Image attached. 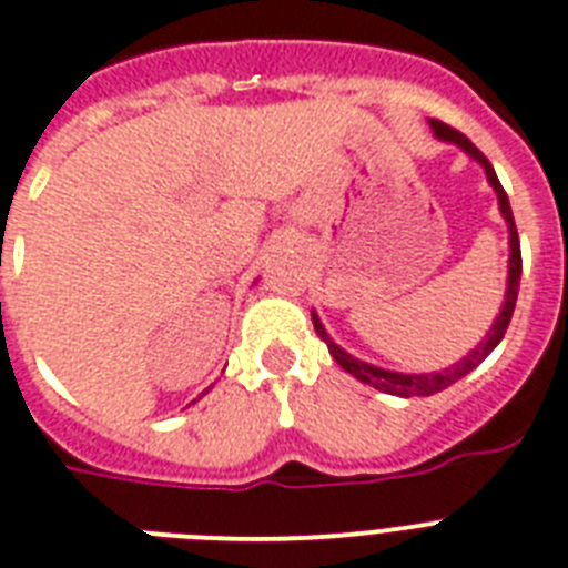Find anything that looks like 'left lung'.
<instances>
[{
    "mask_svg": "<svg viewBox=\"0 0 568 568\" xmlns=\"http://www.w3.org/2000/svg\"><path fill=\"white\" fill-rule=\"evenodd\" d=\"M428 124H432V133H435L437 140L458 145V149L464 151L469 160H476V163L481 165L484 174H487V183H490L493 192H496V197H499L501 219H505V224H508V247H510V253H508V288H505V300H501L499 315H496V321L490 324L487 335H484V338L478 341L476 347L469 349L467 356L460 358V362L449 364V367H444V371L399 373V371H385V367H376V364H371V362H362V358H356L353 353H347L344 347H338V344L329 338V332L324 329V324H321L317 312H312V324H315V332L321 335V341H326V347H329V356L335 358V362H338L341 367L349 373V376H356L358 382H364V385H371V388L382 390V394L403 396V399H408V396H432V394H437V390L449 388V385H455L458 379H464L469 371H476L478 364L490 356L493 349L499 347V341L505 338V332H508L510 317H514L516 294H519V276H523V253H519V233H516L514 212H510V201H508V195H505V189H501L496 172H493L490 160H487V156H484L481 151H478L476 145H473V142L464 136V133H458L455 128H449V124L437 122V119H428Z\"/></svg>",
    "mask_w": 568,
    "mask_h": 568,
    "instance_id": "left-lung-1",
    "label": "left lung"
}]
</instances>
